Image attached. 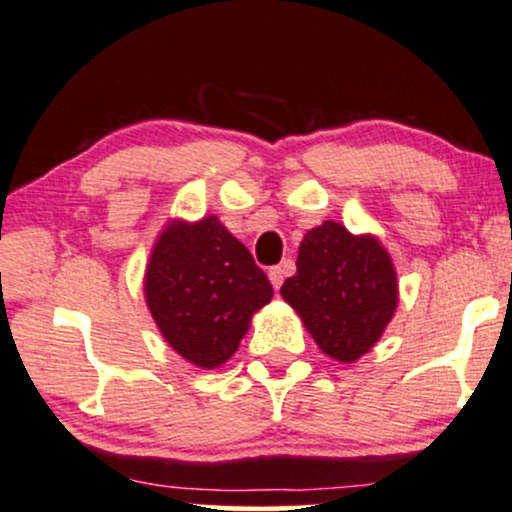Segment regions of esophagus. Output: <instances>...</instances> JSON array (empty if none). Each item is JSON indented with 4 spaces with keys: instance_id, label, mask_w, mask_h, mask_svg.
Listing matches in <instances>:
<instances>
[{
    "instance_id": "34e87169",
    "label": "esophagus",
    "mask_w": 512,
    "mask_h": 512,
    "mask_svg": "<svg viewBox=\"0 0 512 512\" xmlns=\"http://www.w3.org/2000/svg\"><path fill=\"white\" fill-rule=\"evenodd\" d=\"M288 271H290V264L288 262H283V264H278V267H271L269 269V281H271V286H274L276 290L283 286V278L288 276Z\"/></svg>"
}]
</instances>
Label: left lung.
<instances>
[{"label": "left lung", "instance_id": "8db88e82", "mask_svg": "<svg viewBox=\"0 0 512 512\" xmlns=\"http://www.w3.org/2000/svg\"><path fill=\"white\" fill-rule=\"evenodd\" d=\"M297 274L281 295L323 354L354 364L371 349L397 309V271L375 236H354L338 222L307 231Z\"/></svg>", "mask_w": 512, "mask_h": 512}]
</instances>
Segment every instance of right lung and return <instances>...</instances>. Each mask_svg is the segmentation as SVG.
<instances>
[{
    "mask_svg": "<svg viewBox=\"0 0 512 512\" xmlns=\"http://www.w3.org/2000/svg\"><path fill=\"white\" fill-rule=\"evenodd\" d=\"M144 293L167 345L210 371L234 357L274 288L250 250L210 215L165 226L146 264Z\"/></svg>",
    "mask_w": 512,
    "mask_h": 512,
    "instance_id": "right-lung-1",
    "label": "right lung"
}]
</instances>
